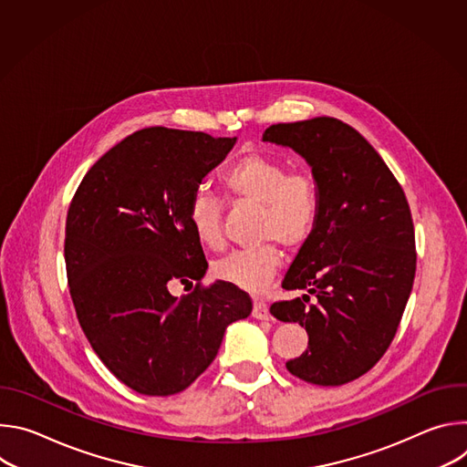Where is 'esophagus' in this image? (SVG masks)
Here are the masks:
<instances>
[{
  "instance_id": "1",
  "label": "esophagus",
  "mask_w": 467,
  "mask_h": 467,
  "mask_svg": "<svg viewBox=\"0 0 467 467\" xmlns=\"http://www.w3.org/2000/svg\"><path fill=\"white\" fill-rule=\"evenodd\" d=\"M253 317H256V319H270V312H268V306H265V303L254 299V303H253Z\"/></svg>"
}]
</instances>
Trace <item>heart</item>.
I'll list each match as a JSON object with an SVG mask.
<instances>
[{"mask_svg":"<svg viewBox=\"0 0 467 467\" xmlns=\"http://www.w3.org/2000/svg\"><path fill=\"white\" fill-rule=\"evenodd\" d=\"M222 184L231 197L260 205L256 234L269 240L220 258L214 264V275L245 292H264L283 264L277 240L288 247H299L317 225L321 213L317 182L308 171H290L279 159L245 153L223 171ZM188 222L203 245L213 249L222 245L218 199L197 192L188 207Z\"/></svg>","mask_w":467,"mask_h":467,"instance_id":"1","label":"heart"}]
</instances>
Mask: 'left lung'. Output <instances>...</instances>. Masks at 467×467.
I'll list each match as a JSON object with an SVG mask.
<instances>
[{
	"label": "left lung",
	"instance_id": "left-lung-1",
	"mask_svg": "<svg viewBox=\"0 0 467 467\" xmlns=\"http://www.w3.org/2000/svg\"><path fill=\"white\" fill-rule=\"evenodd\" d=\"M262 140L299 153L321 195L317 225L283 281L318 301L305 294L270 308L308 335L306 351L286 368L319 386L351 382L386 353L412 292L416 240L405 192L373 146L337 118L277 123Z\"/></svg>",
	"mask_w": 467,
	"mask_h": 467
}]
</instances>
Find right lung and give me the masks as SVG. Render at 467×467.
<instances>
[{"label": "right lung", "mask_w": 467, "mask_h": 467, "mask_svg": "<svg viewBox=\"0 0 467 467\" xmlns=\"http://www.w3.org/2000/svg\"><path fill=\"white\" fill-rule=\"evenodd\" d=\"M234 144L195 130H137L88 170L72 199L64 260L79 325L107 369L142 395L186 389L216 358L225 328L253 310L225 281L181 299L170 292L207 274L188 207Z\"/></svg>", "instance_id": "1"}]
</instances>
